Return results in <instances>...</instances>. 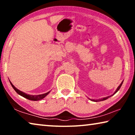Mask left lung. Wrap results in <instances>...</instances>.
<instances>
[{"label":"left lung","mask_w":135,"mask_h":135,"mask_svg":"<svg viewBox=\"0 0 135 135\" xmlns=\"http://www.w3.org/2000/svg\"><path fill=\"white\" fill-rule=\"evenodd\" d=\"M123 81L122 82V83H121V84H120V86L118 87V88L117 89V90H116V91H115V92H114V93L113 95L115 94V93H117V91L120 89V88H121V86H122V84H123ZM110 97H111V96H110ZM108 98H109V97H106V98H102V99H99V100H95V99H93V100H93V101H95V102H98V101H99V100H100V101H101V100H105V99H108Z\"/></svg>","instance_id":"left-lung-1"}]
</instances>
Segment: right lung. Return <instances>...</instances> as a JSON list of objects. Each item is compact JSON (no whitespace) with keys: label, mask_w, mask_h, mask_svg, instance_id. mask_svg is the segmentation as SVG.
Wrapping results in <instances>:
<instances>
[{"label":"right lung","mask_w":135,"mask_h":135,"mask_svg":"<svg viewBox=\"0 0 135 135\" xmlns=\"http://www.w3.org/2000/svg\"><path fill=\"white\" fill-rule=\"evenodd\" d=\"M10 83L11 84V86H12V88H13V89L15 90V92H17L18 94H19L20 95L22 96V97H23L24 98H27V99H30V100H41L43 98H44L46 96L49 92H47L46 93H44V94H42V95H27L26 93H25L24 92H21V91L19 90L18 89H17V88H15V87L12 84V83L10 81Z\"/></svg>","instance_id":"add662e5"}]
</instances>
